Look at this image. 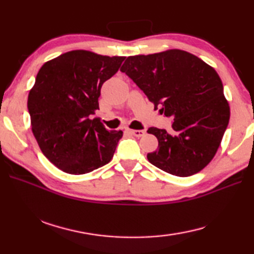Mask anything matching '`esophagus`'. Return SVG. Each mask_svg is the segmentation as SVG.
Segmentation results:
<instances>
[{
	"mask_svg": "<svg viewBox=\"0 0 254 254\" xmlns=\"http://www.w3.org/2000/svg\"><path fill=\"white\" fill-rule=\"evenodd\" d=\"M128 132H130L132 135L137 136V137L143 136L145 134V131L144 130H130V128H128Z\"/></svg>",
	"mask_w": 254,
	"mask_h": 254,
	"instance_id": "obj_1",
	"label": "esophagus"
}]
</instances>
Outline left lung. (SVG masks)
<instances>
[{
    "instance_id": "8db88e82",
    "label": "left lung",
    "mask_w": 254,
    "mask_h": 254,
    "mask_svg": "<svg viewBox=\"0 0 254 254\" xmlns=\"http://www.w3.org/2000/svg\"><path fill=\"white\" fill-rule=\"evenodd\" d=\"M121 71L130 77L161 114L174 120V133L149 127L158 149L148 160L166 173L188 177L214 158L230 120L223 84L213 67L179 49L127 57Z\"/></svg>"
}]
</instances>
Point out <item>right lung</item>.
Masks as SVG:
<instances>
[{"mask_svg": "<svg viewBox=\"0 0 254 254\" xmlns=\"http://www.w3.org/2000/svg\"><path fill=\"white\" fill-rule=\"evenodd\" d=\"M124 59L72 50L38 71L28 96L31 128L42 153L60 170L87 174L113 158L123 132L109 131L89 117L100 110L102 85Z\"/></svg>", "mask_w": 254, "mask_h": 254, "instance_id": "1", "label": "right lung"}]
</instances>
